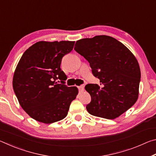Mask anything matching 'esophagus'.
I'll return each instance as SVG.
<instances>
[{
	"label": "esophagus",
	"instance_id": "obj_1",
	"mask_svg": "<svg viewBox=\"0 0 156 156\" xmlns=\"http://www.w3.org/2000/svg\"><path fill=\"white\" fill-rule=\"evenodd\" d=\"M78 90L80 92H83L84 90V86L83 85H81V86H79L78 87Z\"/></svg>",
	"mask_w": 156,
	"mask_h": 156
}]
</instances>
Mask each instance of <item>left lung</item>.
I'll list each match as a JSON object with an SVG mask.
<instances>
[{
	"mask_svg": "<svg viewBox=\"0 0 156 156\" xmlns=\"http://www.w3.org/2000/svg\"><path fill=\"white\" fill-rule=\"evenodd\" d=\"M74 49L89 62L97 84H88L91 100L87 110L97 117L115 119L136 103L140 69L136 57L120 41L109 36L77 41Z\"/></svg>",
	"mask_w": 156,
	"mask_h": 156,
	"instance_id": "8db88e82",
	"label": "left lung"
}]
</instances>
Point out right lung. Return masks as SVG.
<instances>
[{
	"label": "right lung",
	"instance_id": "right-lung-1",
	"mask_svg": "<svg viewBox=\"0 0 156 156\" xmlns=\"http://www.w3.org/2000/svg\"><path fill=\"white\" fill-rule=\"evenodd\" d=\"M74 41H39L26 50L13 77V88L21 107L33 119L51 124L67 116L78 94L67 87L60 69L62 57L72 51ZM58 79L62 84H58Z\"/></svg>",
	"mask_w": 156,
	"mask_h": 156
}]
</instances>
